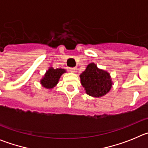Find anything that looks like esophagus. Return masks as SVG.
<instances>
[{"label": "esophagus", "instance_id": "esophagus-1", "mask_svg": "<svg viewBox=\"0 0 148 148\" xmlns=\"http://www.w3.org/2000/svg\"><path fill=\"white\" fill-rule=\"evenodd\" d=\"M70 70L71 72H73V73H76L78 69H77V67H71L70 68Z\"/></svg>", "mask_w": 148, "mask_h": 148}]
</instances>
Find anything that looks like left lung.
I'll return each mask as SVG.
<instances>
[{"label":"left lung","mask_w":148,"mask_h":148,"mask_svg":"<svg viewBox=\"0 0 148 148\" xmlns=\"http://www.w3.org/2000/svg\"><path fill=\"white\" fill-rule=\"evenodd\" d=\"M81 82L86 92L93 97H101L108 93L112 87L110 74L100 70L91 63L80 75Z\"/></svg>","instance_id":"left-lung-1"}]
</instances>
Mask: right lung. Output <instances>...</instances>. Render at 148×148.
I'll use <instances>...</instances> for the list:
<instances>
[{"mask_svg":"<svg viewBox=\"0 0 148 148\" xmlns=\"http://www.w3.org/2000/svg\"><path fill=\"white\" fill-rule=\"evenodd\" d=\"M64 73H66L64 69H54L50 67L46 73L44 78L40 80V84L45 88H53L58 84L60 77Z\"/></svg>","mask_w":148,"mask_h":148,"instance_id":"obj_1","label":"right lung"}]
</instances>
